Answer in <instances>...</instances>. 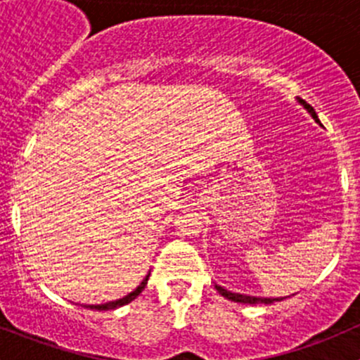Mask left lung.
Masks as SVG:
<instances>
[{
    "label": "left lung",
    "mask_w": 360,
    "mask_h": 360,
    "mask_svg": "<svg viewBox=\"0 0 360 360\" xmlns=\"http://www.w3.org/2000/svg\"><path fill=\"white\" fill-rule=\"evenodd\" d=\"M300 101H301V99H300ZM301 103H303V106L307 108L308 112H310V115L314 116V118L319 122L317 112H315L314 108H311L310 104L304 103V101H301ZM216 289H217V292L221 294V296H224V297H226V300L237 301V303H248V304L264 303V304H270V303H274V301H281V300H278V297H256V296H245V294H240V292H231V291H226V289L221 288V285H217V284H216Z\"/></svg>",
    "instance_id": "8db88e82"
}]
</instances>
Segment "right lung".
Wrapping results in <instances>:
<instances>
[{
	"mask_svg": "<svg viewBox=\"0 0 360 360\" xmlns=\"http://www.w3.org/2000/svg\"><path fill=\"white\" fill-rule=\"evenodd\" d=\"M148 277H150V275H146V278H144L143 282H141L139 285H137L136 289H134L132 292L130 294H127V296H123V297H120V300H116V301H110V303H104V304H90V310H115V308H118V307H123V304H127V303H130V301H134L136 300L137 296H139L141 294V291H143L144 288H146V284H148Z\"/></svg>",
	"mask_w": 360,
	"mask_h": 360,
	"instance_id": "1",
	"label": "right lung"
}]
</instances>
